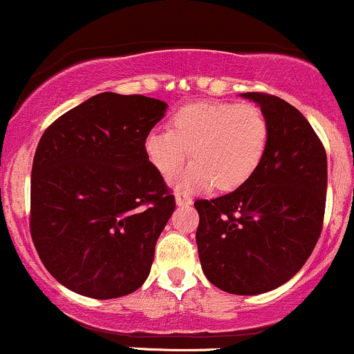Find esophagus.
Returning <instances> with one entry per match:
<instances>
[{
	"label": "esophagus",
	"mask_w": 354,
	"mask_h": 354,
	"mask_svg": "<svg viewBox=\"0 0 354 354\" xmlns=\"http://www.w3.org/2000/svg\"><path fill=\"white\" fill-rule=\"evenodd\" d=\"M175 203L179 205V207H184V205H191V203H193V200H191L189 194L177 193V194H175Z\"/></svg>",
	"instance_id": "obj_1"
}]
</instances>
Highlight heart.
Here are the masks:
<instances>
[{
	"label": "heart",
	"mask_w": 354,
	"mask_h": 354,
	"mask_svg": "<svg viewBox=\"0 0 354 354\" xmlns=\"http://www.w3.org/2000/svg\"><path fill=\"white\" fill-rule=\"evenodd\" d=\"M268 121L252 104L200 102L171 116V130L147 133L144 149L163 177H171L186 158L189 167L174 179L175 189L231 191L255 174L268 146Z\"/></svg>",
	"instance_id": "b5f03b06"
}]
</instances>
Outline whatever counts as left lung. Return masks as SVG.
<instances>
[{"mask_svg":"<svg viewBox=\"0 0 354 354\" xmlns=\"http://www.w3.org/2000/svg\"><path fill=\"white\" fill-rule=\"evenodd\" d=\"M268 121L255 174L233 193L196 200V245L210 283L236 295L278 288L297 274L322 233L326 153L309 121L283 99L247 92Z\"/></svg>","mask_w":354,"mask_h":354,"instance_id":"obj_1","label":"left lung"}]
</instances>
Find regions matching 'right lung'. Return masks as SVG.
Segmentation results:
<instances>
[{"label":"right lung","instance_id":"add662e5","mask_svg":"<svg viewBox=\"0 0 354 354\" xmlns=\"http://www.w3.org/2000/svg\"><path fill=\"white\" fill-rule=\"evenodd\" d=\"M163 100L104 92L53 121L31 174V236L59 283L92 299L142 287L175 198L144 149Z\"/></svg>","mask_w":354,"mask_h":354}]
</instances>
